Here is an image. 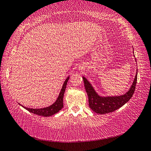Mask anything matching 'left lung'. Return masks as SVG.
<instances>
[{"instance_id": "1", "label": "left lung", "mask_w": 151, "mask_h": 151, "mask_svg": "<svg viewBox=\"0 0 151 151\" xmlns=\"http://www.w3.org/2000/svg\"><path fill=\"white\" fill-rule=\"evenodd\" d=\"M85 87L88 97V103L90 108L96 113L103 114L112 112L121 108L127 103L134 93L137 81V72L133 83L130 90L124 95L119 96H100L96 93L89 82L85 77H83Z\"/></svg>"}]
</instances>
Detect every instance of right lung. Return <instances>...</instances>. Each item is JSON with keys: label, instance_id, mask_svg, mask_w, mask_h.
<instances>
[{"label": "right lung", "instance_id": "1", "mask_svg": "<svg viewBox=\"0 0 151 151\" xmlns=\"http://www.w3.org/2000/svg\"><path fill=\"white\" fill-rule=\"evenodd\" d=\"M68 77L66 79L65 83L63 84V88L61 89L60 93L59 94V96H58L57 100L56 101L54 104H52V105L46 107V108L43 109H30V108H27V107L23 106L25 109H27L28 111L32 112L33 114H38V115L42 116H52L53 114H55L63 109V96L64 94H65V89L66 87V85H67V82L68 81Z\"/></svg>", "mask_w": 151, "mask_h": 151}]
</instances>
